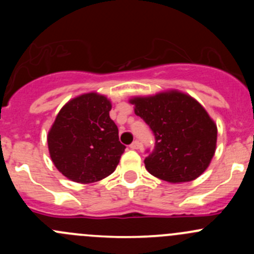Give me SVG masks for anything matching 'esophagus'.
I'll list each match as a JSON object with an SVG mask.
<instances>
[{"label": "esophagus", "instance_id": "esophagus-1", "mask_svg": "<svg viewBox=\"0 0 254 254\" xmlns=\"http://www.w3.org/2000/svg\"><path fill=\"white\" fill-rule=\"evenodd\" d=\"M140 145H141V143H140L139 140H135V141H132L131 143H130L129 147L131 148V150H137V148L140 147Z\"/></svg>", "mask_w": 254, "mask_h": 254}]
</instances>
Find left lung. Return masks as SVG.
I'll return each instance as SVG.
<instances>
[{"mask_svg":"<svg viewBox=\"0 0 254 254\" xmlns=\"http://www.w3.org/2000/svg\"><path fill=\"white\" fill-rule=\"evenodd\" d=\"M130 102L155 136L153 150H146V170L171 183L198 178L216 147V125L205 109L191 97L175 91Z\"/></svg>","mask_w":254,"mask_h":254,"instance_id":"left-lung-1","label":"left lung"}]
</instances>
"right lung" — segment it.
I'll return each instance as SVG.
<instances>
[{
  "mask_svg": "<svg viewBox=\"0 0 254 254\" xmlns=\"http://www.w3.org/2000/svg\"><path fill=\"white\" fill-rule=\"evenodd\" d=\"M112 104L97 93L82 94L63 107L48 135L55 167L77 183H93L112 175L125 145L109 117Z\"/></svg>",
  "mask_w": 254,
  "mask_h": 254,
  "instance_id": "obj_1",
  "label": "right lung"
}]
</instances>
